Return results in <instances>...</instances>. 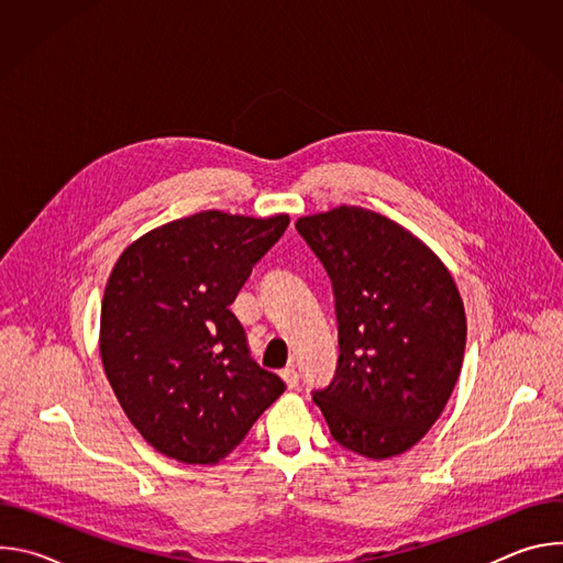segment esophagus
<instances>
[{
    "label": "esophagus",
    "instance_id": "1",
    "mask_svg": "<svg viewBox=\"0 0 563 563\" xmlns=\"http://www.w3.org/2000/svg\"><path fill=\"white\" fill-rule=\"evenodd\" d=\"M280 376H283V380L287 383V387H289V389H296V387H298V383H300V374H298V369H296L294 365L285 367V369L280 372Z\"/></svg>",
    "mask_w": 563,
    "mask_h": 563
}]
</instances>
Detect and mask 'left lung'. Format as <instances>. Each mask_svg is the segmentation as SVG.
I'll return each instance as SVG.
<instances>
[{"label":"left lung","instance_id":"1","mask_svg":"<svg viewBox=\"0 0 563 563\" xmlns=\"http://www.w3.org/2000/svg\"><path fill=\"white\" fill-rule=\"evenodd\" d=\"M336 302L334 378L311 389L339 445L369 459L410 450L461 372L465 311L443 263L410 231L361 207L296 222Z\"/></svg>","mask_w":563,"mask_h":563}]
</instances>
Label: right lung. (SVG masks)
Wrapping results in <instances>:
<instances>
[{"label": "right lung", "instance_id": "1", "mask_svg": "<svg viewBox=\"0 0 563 563\" xmlns=\"http://www.w3.org/2000/svg\"><path fill=\"white\" fill-rule=\"evenodd\" d=\"M287 224V216L202 211L148 231L115 263L100 316L102 365L157 452L216 463L285 391L252 358L229 305Z\"/></svg>", "mask_w": 563, "mask_h": 563}]
</instances>
